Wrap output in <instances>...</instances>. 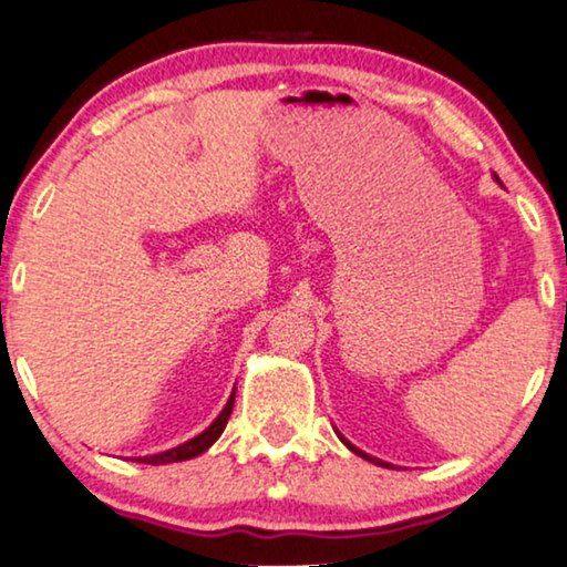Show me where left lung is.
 <instances>
[{
  "label": "left lung",
  "instance_id": "left-lung-1",
  "mask_svg": "<svg viewBox=\"0 0 567 567\" xmlns=\"http://www.w3.org/2000/svg\"><path fill=\"white\" fill-rule=\"evenodd\" d=\"M339 439H342V435H339ZM342 441H344V439H342ZM344 443H347V449H350V451H354V454H357V456L368 458V461H372V464H382V461H380V458H372V456H368V454H364V451H360V449H354L350 441H344Z\"/></svg>",
  "mask_w": 567,
  "mask_h": 567
}]
</instances>
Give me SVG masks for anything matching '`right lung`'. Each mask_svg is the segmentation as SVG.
Instances as JSON below:
<instances>
[{
	"label": "right lung",
	"instance_id": "right-lung-1",
	"mask_svg": "<svg viewBox=\"0 0 567 567\" xmlns=\"http://www.w3.org/2000/svg\"><path fill=\"white\" fill-rule=\"evenodd\" d=\"M233 400H235V393L230 395L228 405L223 408V413L215 417V423L210 425V429L203 431L199 435H195L193 441L182 443V446H177V449L164 451V454L142 456V458H134V461H138V464H154V466H156V464H172V461H185V458L199 456V454H203V451L210 449L217 439H220V433L225 431V425H228V417H230V413H233Z\"/></svg>",
	"mask_w": 567,
	"mask_h": 567
}]
</instances>
